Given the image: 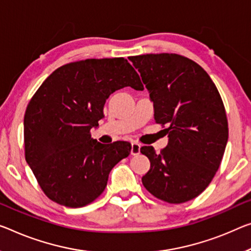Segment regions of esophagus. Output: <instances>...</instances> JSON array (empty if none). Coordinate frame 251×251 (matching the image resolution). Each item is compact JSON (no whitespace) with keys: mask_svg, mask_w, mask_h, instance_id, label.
I'll return each mask as SVG.
<instances>
[{"mask_svg":"<svg viewBox=\"0 0 251 251\" xmlns=\"http://www.w3.org/2000/svg\"><path fill=\"white\" fill-rule=\"evenodd\" d=\"M140 147L141 146L139 142H137V141L131 142V155H133V156L139 155V153H140Z\"/></svg>","mask_w":251,"mask_h":251,"instance_id":"esophagus-1","label":"esophagus"}]
</instances>
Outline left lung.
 Returning a JSON list of instances; mask_svg holds the SVG:
<instances>
[{
	"mask_svg": "<svg viewBox=\"0 0 251 251\" xmlns=\"http://www.w3.org/2000/svg\"><path fill=\"white\" fill-rule=\"evenodd\" d=\"M153 102L155 121L169 141L159 153L141 147L150 160L142 184L161 201L179 204L209 186L228 141V119L221 95L207 73L177 53L129 57Z\"/></svg>",
	"mask_w": 251,
	"mask_h": 251,
	"instance_id": "1",
	"label": "left lung"
}]
</instances>
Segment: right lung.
Returning <instances> with one entry per match:
<instances>
[{"label":"right lung","mask_w":251,"mask_h":251,"mask_svg":"<svg viewBox=\"0 0 251 251\" xmlns=\"http://www.w3.org/2000/svg\"><path fill=\"white\" fill-rule=\"evenodd\" d=\"M144 90L140 77L122 57L73 61L57 68L30 100L25 114V156L42 192L67 207L92 203L105 190L115 165L131 145L100 144L91 129L104 117L113 92Z\"/></svg>","instance_id":"1"}]
</instances>
